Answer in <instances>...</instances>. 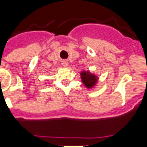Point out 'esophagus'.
<instances>
[{
	"label": "esophagus",
	"instance_id": "1",
	"mask_svg": "<svg viewBox=\"0 0 147 147\" xmlns=\"http://www.w3.org/2000/svg\"><path fill=\"white\" fill-rule=\"evenodd\" d=\"M62 66L64 67V68H66L68 65H69V62H67V61H62Z\"/></svg>",
	"mask_w": 147,
	"mask_h": 147
}]
</instances>
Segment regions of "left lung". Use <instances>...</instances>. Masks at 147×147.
<instances>
[{"mask_svg":"<svg viewBox=\"0 0 147 147\" xmlns=\"http://www.w3.org/2000/svg\"><path fill=\"white\" fill-rule=\"evenodd\" d=\"M81 79L83 84L87 88H93L98 82V77L94 74L90 72L89 71H81Z\"/></svg>","mask_w":147,"mask_h":147,"instance_id":"left-lung-1","label":"left lung"}]
</instances>
